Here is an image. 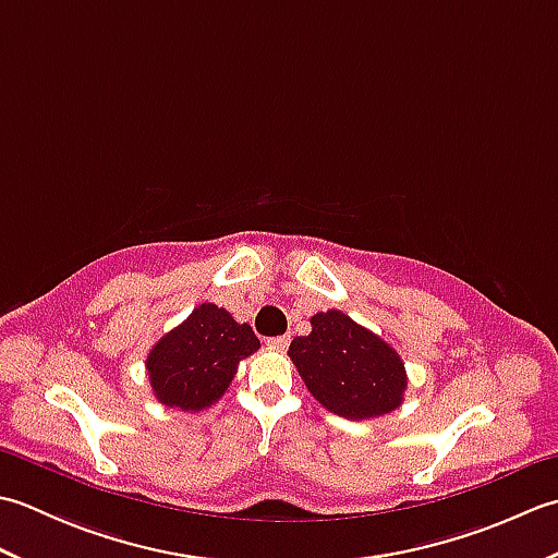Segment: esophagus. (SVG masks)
<instances>
[{
    "label": "esophagus",
    "mask_w": 558,
    "mask_h": 558,
    "mask_svg": "<svg viewBox=\"0 0 558 558\" xmlns=\"http://www.w3.org/2000/svg\"><path fill=\"white\" fill-rule=\"evenodd\" d=\"M268 348L272 350H288L290 345V336H276V338H268Z\"/></svg>",
    "instance_id": "esophagus-1"
}]
</instances>
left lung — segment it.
<instances>
[{
  "mask_svg": "<svg viewBox=\"0 0 558 558\" xmlns=\"http://www.w3.org/2000/svg\"><path fill=\"white\" fill-rule=\"evenodd\" d=\"M288 354L310 393L345 420L393 412L408 388L400 354L338 310L312 316V333L294 338Z\"/></svg>",
  "mask_w": 558,
  "mask_h": 558,
  "instance_id": "left-lung-1",
  "label": "left lung"
}]
</instances>
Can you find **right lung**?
Here are the masks:
<instances>
[{"instance_id":"add662e5","label":"right lung","mask_w":558,"mask_h":558,"mask_svg":"<svg viewBox=\"0 0 558 558\" xmlns=\"http://www.w3.org/2000/svg\"><path fill=\"white\" fill-rule=\"evenodd\" d=\"M258 348L252 326L236 324L216 304H201L148 352L153 396L182 412L210 408L232 384L236 364Z\"/></svg>"}]
</instances>
